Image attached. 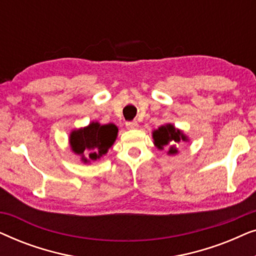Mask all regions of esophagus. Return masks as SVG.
<instances>
[{
	"label": "esophagus",
	"instance_id": "esophagus-1",
	"mask_svg": "<svg viewBox=\"0 0 256 256\" xmlns=\"http://www.w3.org/2000/svg\"><path fill=\"white\" fill-rule=\"evenodd\" d=\"M126 127L128 129H136L138 127V121H129V122H126Z\"/></svg>",
	"mask_w": 256,
	"mask_h": 256
}]
</instances>
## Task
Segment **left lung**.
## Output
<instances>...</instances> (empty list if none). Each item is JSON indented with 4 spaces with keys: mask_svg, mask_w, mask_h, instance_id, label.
<instances>
[{
    "mask_svg": "<svg viewBox=\"0 0 256 256\" xmlns=\"http://www.w3.org/2000/svg\"><path fill=\"white\" fill-rule=\"evenodd\" d=\"M152 138L155 146L160 150L164 148L169 149V152H168L169 155H176L178 152V144L180 142L188 141L186 135L171 124L160 126L158 129L154 130Z\"/></svg>",
    "mask_w": 256,
    "mask_h": 256,
    "instance_id": "8db88e82",
    "label": "left lung"
}]
</instances>
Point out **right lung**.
Masks as SVG:
<instances>
[{
    "label": "right lung",
    "mask_w": 256,
    "mask_h": 256,
    "mask_svg": "<svg viewBox=\"0 0 256 256\" xmlns=\"http://www.w3.org/2000/svg\"><path fill=\"white\" fill-rule=\"evenodd\" d=\"M118 132V127L113 124L92 122L87 127L76 129L70 134V146L73 152L82 157L84 163H90L107 154L116 140Z\"/></svg>",
    "instance_id": "add662e5"
}]
</instances>
